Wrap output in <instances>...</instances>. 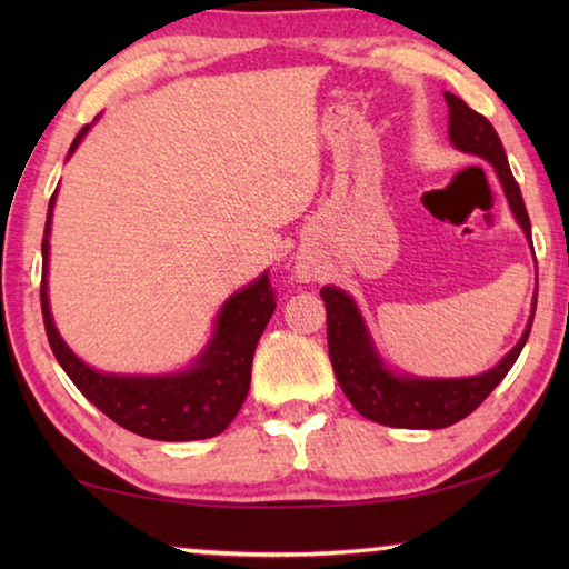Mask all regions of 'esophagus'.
<instances>
[{
	"instance_id": "1",
	"label": "esophagus",
	"mask_w": 569,
	"mask_h": 569,
	"mask_svg": "<svg viewBox=\"0 0 569 569\" xmlns=\"http://www.w3.org/2000/svg\"><path fill=\"white\" fill-rule=\"evenodd\" d=\"M298 268V278H303V281H308V278H311V271H308V268L306 266H296Z\"/></svg>"
}]
</instances>
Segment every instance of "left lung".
<instances>
[{"label": "left lung", "instance_id": "1", "mask_svg": "<svg viewBox=\"0 0 569 569\" xmlns=\"http://www.w3.org/2000/svg\"><path fill=\"white\" fill-rule=\"evenodd\" d=\"M445 100L449 104L451 146L487 160L495 168L512 216L532 246V228H529L522 192H519L512 170H509L502 140H499L492 122L485 114L471 110L457 94L445 92ZM321 298L326 303V323H329V329H326L329 356L343 393L361 417L399 429H445L469 417L497 389V383L507 377L517 356L522 353L537 308L535 293L532 316H529L522 339L489 371L461 379H423L389 369L373 346L359 306L349 293L336 286H323Z\"/></svg>", "mask_w": 569, "mask_h": 569}]
</instances>
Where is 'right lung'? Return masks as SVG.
<instances>
[{
    "instance_id": "add662e5",
    "label": "right lung",
    "mask_w": 569,
    "mask_h": 569,
    "mask_svg": "<svg viewBox=\"0 0 569 569\" xmlns=\"http://www.w3.org/2000/svg\"><path fill=\"white\" fill-rule=\"evenodd\" d=\"M92 124L77 132L67 158L84 140ZM57 190L47 208L42 238V319L47 341L54 359L72 379L84 399L92 401L104 417L120 423L132 435L160 441L210 439L223 431L243 407L250 389V366L258 339L276 311L273 288L268 271L253 283L240 288L220 306L213 336L188 369L172 373H112L84 363L57 331L50 296H47V266H50L52 208Z\"/></svg>"
}]
</instances>
